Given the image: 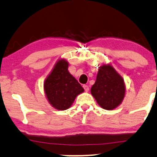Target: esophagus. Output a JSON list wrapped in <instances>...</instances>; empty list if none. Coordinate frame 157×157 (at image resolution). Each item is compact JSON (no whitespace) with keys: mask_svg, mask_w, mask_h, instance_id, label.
<instances>
[{"mask_svg":"<svg viewBox=\"0 0 157 157\" xmlns=\"http://www.w3.org/2000/svg\"><path fill=\"white\" fill-rule=\"evenodd\" d=\"M83 88H84V90H85V92H86V93L89 91V86L86 85V84H84V85H83Z\"/></svg>","mask_w":157,"mask_h":157,"instance_id":"esophagus-1","label":"esophagus"}]
</instances>
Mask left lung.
Wrapping results in <instances>:
<instances>
[{"label":"left lung","instance_id":"left-lung-1","mask_svg":"<svg viewBox=\"0 0 157 157\" xmlns=\"http://www.w3.org/2000/svg\"><path fill=\"white\" fill-rule=\"evenodd\" d=\"M90 91L101 108L112 110L123 102L126 85L115 68L111 64H105L99 67L96 81Z\"/></svg>","mask_w":157,"mask_h":157}]
</instances>
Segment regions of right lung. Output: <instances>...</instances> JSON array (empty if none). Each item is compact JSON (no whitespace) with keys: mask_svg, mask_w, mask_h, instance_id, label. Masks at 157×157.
<instances>
[{"mask_svg":"<svg viewBox=\"0 0 157 157\" xmlns=\"http://www.w3.org/2000/svg\"><path fill=\"white\" fill-rule=\"evenodd\" d=\"M68 62L59 59L44 82V91L49 104L57 110H66L75 98L84 91L78 81L68 71Z\"/></svg>","mask_w":157,"mask_h":157,"instance_id":"obj_1","label":"right lung"}]
</instances>
